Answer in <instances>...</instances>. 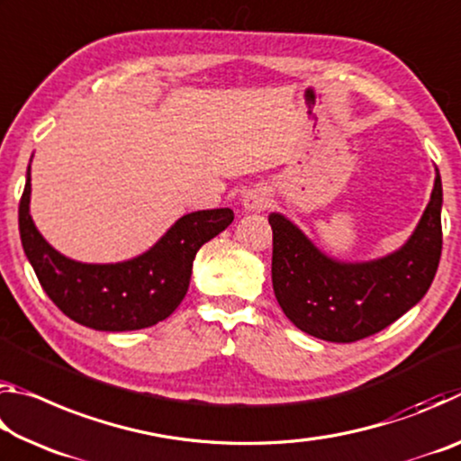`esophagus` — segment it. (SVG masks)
<instances>
[{"label": "esophagus", "instance_id": "34e87169", "mask_svg": "<svg viewBox=\"0 0 461 461\" xmlns=\"http://www.w3.org/2000/svg\"><path fill=\"white\" fill-rule=\"evenodd\" d=\"M270 205V194L262 186H254L244 194V209L246 212H264Z\"/></svg>", "mask_w": 461, "mask_h": 461}]
</instances>
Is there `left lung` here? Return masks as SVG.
<instances>
[{"mask_svg": "<svg viewBox=\"0 0 461 461\" xmlns=\"http://www.w3.org/2000/svg\"><path fill=\"white\" fill-rule=\"evenodd\" d=\"M439 170L415 231L393 254L341 262L283 213H270L272 286L285 315L313 338L349 343L384 330L423 299L441 258Z\"/></svg>", "mask_w": 461, "mask_h": 461, "instance_id": "8db88e82", "label": "left lung"}]
</instances>
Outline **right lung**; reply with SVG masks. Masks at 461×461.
I'll return each instance as SVG.
<instances>
[{
	"instance_id": "right-lung-1",
	"label": "right lung",
	"mask_w": 461,
	"mask_h": 461,
	"mask_svg": "<svg viewBox=\"0 0 461 461\" xmlns=\"http://www.w3.org/2000/svg\"><path fill=\"white\" fill-rule=\"evenodd\" d=\"M30 167L20 199V238L44 293L73 321L97 331H134L156 325L181 305L189 291L199 248L233 221L228 207L193 212L176 220L136 258L85 264L57 252L30 215Z\"/></svg>"
}]
</instances>
